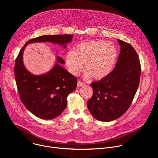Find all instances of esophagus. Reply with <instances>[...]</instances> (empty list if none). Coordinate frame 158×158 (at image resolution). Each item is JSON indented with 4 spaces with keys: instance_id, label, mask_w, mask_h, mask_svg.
<instances>
[{
    "instance_id": "esophagus-1",
    "label": "esophagus",
    "mask_w": 158,
    "mask_h": 158,
    "mask_svg": "<svg viewBox=\"0 0 158 158\" xmlns=\"http://www.w3.org/2000/svg\"><path fill=\"white\" fill-rule=\"evenodd\" d=\"M84 85V82H82L81 81H78V82H77V87H81V86H82Z\"/></svg>"
}]
</instances>
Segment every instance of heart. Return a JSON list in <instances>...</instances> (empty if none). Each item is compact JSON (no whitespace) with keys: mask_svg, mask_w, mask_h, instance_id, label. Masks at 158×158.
I'll use <instances>...</instances> for the list:
<instances>
[{"mask_svg":"<svg viewBox=\"0 0 158 158\" xmlns=\"http://www.w3.org/2000/svg\"><path fill=\"white\" fill-rule=\"evenodd\" d=\"M118 51L113 44L104 40H87L78 44L66 56V64L73 75L84 69L85 77L100 80L106 77L116 63Z\"/></svg>","mask_w":158,"mask_h":158,"instance_id":"heart-1","label":"heart"}]
</instances>
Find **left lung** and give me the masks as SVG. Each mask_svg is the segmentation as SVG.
I'll return each instance as SVG.
<instances>
[{"label":"left lung","mask_w":158,"mask_h":158,"mask_svg":"<svg viewBox=\"0 0 158 158\" xmlns=\"http://www.w3.org/2000/svg\"><path fill=\"white\" fill-rule=\"evenodd\" d=\"M121 51L116 66L106 77L91 84L92 98L87 102L96 119L109 122L123 116L130 107L139 87L141 67L131 45L120 39Z\"/></svg>","instance_id":"8db88e82"}]
</instances>
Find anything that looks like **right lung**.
<instances>
[{
  "label": "right lung",
  "mask_w": 158,
  "mask_h": 158,
  "mask_svg": "<svg viewBox=\"0 0 158 158\" xmlns=\"http://www.w3.org/2000/svg\"><path fill=\"white\" fill-rule=\"evenodd\" d=\"M73 35H42L27 41L20 51L15 62L14 76L20 99L26 107L42 119H52L59 116L67 106V97L76 88L77 80L59 64L65 63L58 56L57 62L49 73L35 76L30 73L22 60V54L29 43L51 42L64 46Z\"/></svg>",
  "instance_id": "obj_1"
}]
</instances>
